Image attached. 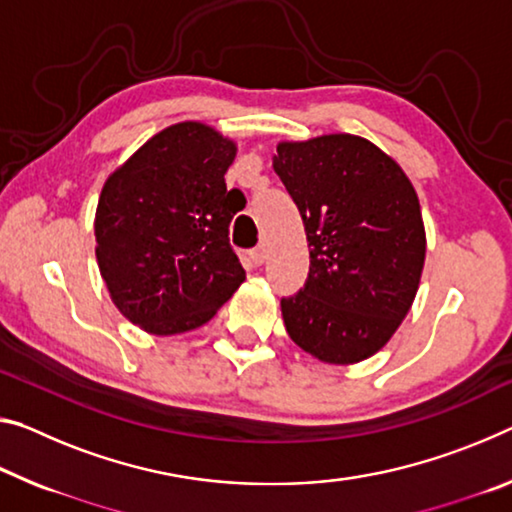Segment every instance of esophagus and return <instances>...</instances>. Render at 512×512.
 Returning <instances> with one entry per match:
<instances>
[{
  "label": "esophagus",
  "instance_id": "obj_1",
  "mask_svg": "<svg viewBox=\"0 0 512 512\" xmlns=\"http://www.w3.org/2000/svg\"><path fill=\"white\" fill-rule=\"evenodd\" d=\"M250 262H253L255 266H262L266 262V248L257 246L255 250H250Z\"/></svg>",
  "mask_w": 512,
  "mask_h": 512
}]
</instances>
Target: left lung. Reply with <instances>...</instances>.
I'll list each match as a JSON object with an SVG mask.
<instances>
[{
	"mask_svg": "<svg viewBox=\"0 0 512 512\" xmlns=\"http://www.w3.org/2000/svg\"><path fill=\"white\" fill-rule=\"evenodd\" d=\"M273 168L310 246L305 287L280 300L289 337L328 364L371 358L410 312L424 271L415 186L389 154L353 134L282 141Z\"/></svg>",
	"mask_w": 512,
	"mask_h": 512,
	"instance_id": "1",
	"label": "left lung"
}]
</instances>
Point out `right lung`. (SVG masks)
<instances>
[{"label": "right lung", "mask_w": 512, "mask_h": 512, "mask_svg": "<svg viewBox=\"0 0 512 512\" xmlns=\"http://www.w3.org/2000/svg\"><path fill=\"white\" fill-rule=\"evenodd\" d=\"M234 157L237 143L186 120L154 134L102 186L97 266L113 305L150 335L200 328L246 280L230 246L241 209L225 186Z\"/></svg>", "instance_id": "1"}]
</instances>
